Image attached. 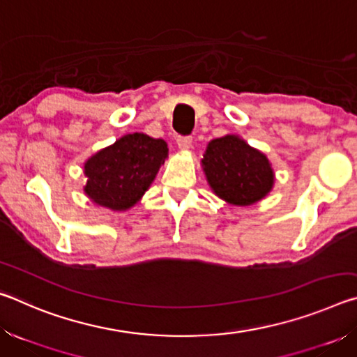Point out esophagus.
Listing matches in <instances>:
<instances>
[{"label": "esophagus", "mask_w": 357, "mask_h": 357, "mask_svg": "<svg viewBox=\"0 0 357 357\" xmlns=\"http://www.w3.org/2000/svg\"><path fill=\"white\" fill-rule=\"evenodd\" d=\"M176 142H178L179 149H190L192 148V137L190 135L178 137Z\"/></svg>", "instance_id": "obj_1"}]
</instances>
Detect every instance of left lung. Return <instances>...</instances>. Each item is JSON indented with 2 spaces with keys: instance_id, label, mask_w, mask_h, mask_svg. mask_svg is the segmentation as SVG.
Segmentation results:
<instances>
[{
  "instance_id": "1",
  "label": "left lung",
  "mask_w": 357,
  "mask_h": 357,
  "mask_svg": "<svg viewBox=\"0 0 357 357\" xmlns=\"http://www.w3.org/2000/svg\"><path fill=\"white\" fill-rule=\"evenodd\" d=\"M202 164L215 195L236 206L257 203L273 189L274 172L269 160L236 135L211 142Z\"/></svg>"
}]
</instances>
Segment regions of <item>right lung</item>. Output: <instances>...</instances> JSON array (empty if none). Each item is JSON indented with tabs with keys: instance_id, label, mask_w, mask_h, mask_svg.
<instances>
[{
	"instance_id": "right-lung-1",
	"label": "right lung",
	"mask_w": 357,
	"mask_h": 357,
	"mask_svg": "<svg viewBox=\"0 0 357 357\" xmlns=\"http://www.w3.org/2000/svg\"><path fill=\"white\" fill-rule=\"evenodd\" d=\"M167 154V143L160 138L138 132L124 135L84 164V192L100 206L129 209L148 190Z\"/></svg>"
}]
</instances>
